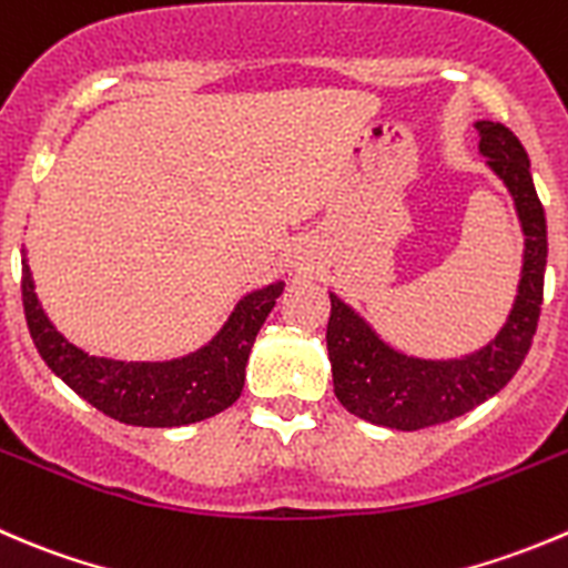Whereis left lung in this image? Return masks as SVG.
Listing matches in <instances>:
<instances>
[{"mask_svg":"<svg viewBox=\"0 0 568 568\" xmlns=\"http://www.w3.org/2000/svg\"><path fill=\"white\" fill-rule=\"evenodd\" d=\"M480 152L514 194L525 230V268L503 333L464 361H416L385 346L368 324L329 294L327 352L341 405L390 430H422L464 416L497 394L530 352L544 302L547 219L530 178V158L499 121H477Z\"/></svg>","mask_w":568,"mask_h":568,"instance_id":"1","label":"left lung"}]
</instances>
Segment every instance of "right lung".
<instances>
[{
    "label": "right lung",
    "mask_w": 568,
    "mask_h": 568,
    "mask_svg": "<svg viewBox=\"0 0 568 568\" xmlns=\"http://www.w3.org/2000/svg\"><path fill=\"white\" fill-rule=\"evenodd\" d=\"M280 294L283 283L244 296L222 333L196 355L172 363H121L91 357L69 344L43 316L30 268L21 263V302L38 355L97 410L138 427L202 422L233 405L244 390V368L257 329Z\"/></svg>",
    "instance_id": "right-lung-1"
}]
</instances>
